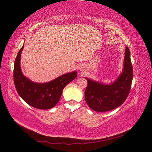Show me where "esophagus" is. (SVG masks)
<instances>
[{
	"label": "esophagus",
	"mask_w": 152,
	"mask_h": 152,
	"mask_svg": "<svg viewBox=\"0 0 152 152\" xmlns=\"http://www.w3.org/2000/svg\"><path fill=\"white\" fill-rule=\"evenodd\" d=\"M84 66H80V71H83V70H84V67H83Z\"/></svg>",
	"instance_id": "obj_1"
}]
</instances>
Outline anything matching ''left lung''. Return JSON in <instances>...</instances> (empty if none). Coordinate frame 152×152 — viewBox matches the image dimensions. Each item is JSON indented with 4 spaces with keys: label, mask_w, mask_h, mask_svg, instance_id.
Returning <instances> with one entry per match:
<instances>
[{
    "label": "left lung",
    "mask_w": 152,
    "mask_h": 152,
    "mask_svg": "<svg viewBox=\"0 0 152 152\" xmlns=\"http://www.w3.org/2000/svg\"><path fill=\"white\" fill-rule=\"evenodd\" d=\"M132 77L130 50L126 47L122 72L113 82L104 84L85 78L87 80L85 91L87 104L92 110L98 112L110 111L120 107L129 94Z\"/></svg>",
    "instance_id": "obj_1"
}]
</instances>
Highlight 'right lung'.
Here are the masks:
<instances>
[{
	"label": "right lung",
	"instance_id": "1",
	"mask_svg": "<svg viewBox=\"0 0 152 152\" xmlns=\"http://www.w3.org/2000/svg\"><path fill=\"white\" fill-rule=\"evenodd\" d=\"M23 48L24 44L17 54L14 66V82L18 93L26 103L34 108H52L60 99L64 87L77 78V71L65 73L45 83L34 82L25 77L21 71L20 61Z\"/></svg>",
	"mask_w": 152,
	"mask_h": 152
}]
</instances>
